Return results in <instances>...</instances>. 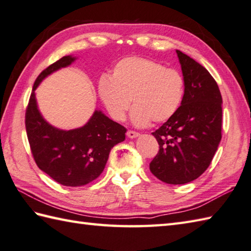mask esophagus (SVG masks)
<instances>
[{"instance_id": "34e87169", "label": "esophagus", "mask_w": 251, "mask_h": 251, "mask_svg": "<svg viewBox=\"0 0 251 251\" xmlns=\"http://www.w3.org/2000/svg\"><path fill=\"white\" fill-rule=\"evenodd\" d=\"M126 135H127V137L130 138V139H134V138H137L138 136H139V134H138V132L132 131V130H128V131H127Z\"/></svg>"}]
</instances>
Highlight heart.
I'll return each instance as SVG.
<instances>
[{"label": "heart", "instance_id": "b5f03b06", "mask_svg": "<svg viewBox=\"0 0 251 251\" xmlns=\"http://www.w3.org/2000/svg\"><path fill=\"white\" fill-rule=\"evenodd\" d=\"M97 92L112 120L123 122L130 104L131 122L146 127L153 121L163 123L177 113L184 97V81L174 69L143 57H126L112 68L111 75H101Z\"/></svg>", "mask_w": 251, "mask_h": 251}]
</instances>
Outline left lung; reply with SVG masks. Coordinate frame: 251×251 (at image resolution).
<instances>
[{
    "instance_id": "1",
    "label": "left lung",
    "mask_w": 251,
    "mask_h": 251,
    "mask_svg": "<svg viewBox=\"0 0 251 251\" xmlns=\"http://www.w3.org/2000/svg\"><path fill=\"white\" fill-rule=\"evenodd\" d=\"M184 81L182 104L172 119L152 132L159 145L151 173L168 184L197 179L214 158L221 141L222 97L206 69L176 50Z\"/></svg>"
}]
</instances>
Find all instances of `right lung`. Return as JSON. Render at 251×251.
<instances>
[{"label": "right lung", "instance_id": "add662e5", "mask_svg": "<svg viewBox=\"0 0 251 251\" xmlns=\"http://www.w3.org/2000/svg\"><path fill=\"white\" fill-rule=\"evenodd\" d=\"M77 59L62 57L37 76L25 112L26 136L37 166L66 186H81L97 179L103 172L111 149L125 140L126 128L95 110L82 127L70 130L57 128L39 110L35 89L43 79Z\"/></svg>", "mask_w": 251, "mask_h": 251}]
</instances>
